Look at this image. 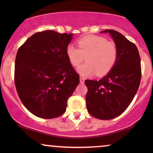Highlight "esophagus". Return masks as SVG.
<instances>
[{
  "instance_id": "esophagus-1",
  "label": "esophagus",
  "mask_w": 153,
  "mask_h": 153,
  "mask_svg": "<svg viewBox=\"0 0 153 153\" xmlns=\"http://www.w3.org/2000/svg\"><path fill=\"white\" fill-rule=\"evenodd\" d=\"M79 79H80V83H84L85 79L83 78V77L80 76V77H79Z\"/></svg>"
}]
</instances>
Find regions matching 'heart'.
I'll return each instance as SVG.
<instances>
[{
  "label": "heart",
  "mask_w": 153,
  "mask_h": 153,
  "mask_svg": "<svg viewBox=\"0 0 153 153\" xmlns=\"http://www.w3.org/2000/svg\"><path fill=\"white\" fill-rule=\"evenodd\" d=\"M78 48L69 45L67 56L71 64L78 67L83 60L86 62L78 68L81 76H87L95 74L104 76L114 68L118 58V48L114 42H108L102 37L87 36L79 39Z\"/></svg>",
  "instance_id": "b5f03b06"
}]
</instances>
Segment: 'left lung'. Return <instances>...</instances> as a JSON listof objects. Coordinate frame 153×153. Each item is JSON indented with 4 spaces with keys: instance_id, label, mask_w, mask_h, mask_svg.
Instances as JSON below:
<instances>
[{
    "instance_id": "1",
    "label": "left lung",
    "mask_w": 153,
    "mask_h": 153,
    "mask_svg": "<svg viewBox=\"0 0 153 153\" xmlns=\"http://www.w3.org/2000/svg\"><path fill=\"white\" fill-rule=\"evenodd\" d=\"M109 33L118 48L114 68L99 81L85 80L88 111L100 120H111L122 114L132 101L141 78V58L134 44L118 31Z\"/></svg>"
}]
</instances>
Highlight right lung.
I'll return each instance as SVG.
<instances>
[{
	"label": "right lung",
	"mask_w": 153,
	"mask_h": 153,
	"mask_svg": "<svg viewBox=\"0 0 153 153\" xmlns=\"http://www.w3.org/2000/svg\"><path fill=\"white\" fill-rule=\"evenodd\" d=\"M72 34L47 30L35 33L19 48L14 83L23 104L33 115L51 119L61 116L79 83L67 56Z\"/></svg>",
	"instance_id": "add662e5"
}]
</instances>
